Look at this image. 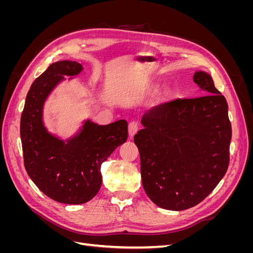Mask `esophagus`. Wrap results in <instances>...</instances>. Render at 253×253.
Wrapping results in <instances>:
<instances>
[{"label":"esophagus","instance_id":"1","mask_svg":"<svg viewBox=\"0 0 253 253\" xmlns=\"http://www.w3.org/2000/svg\"><path fill=\"white\" fill-rule=\"evenodd\" d=\"M138 129H139L138 122H137V121L129 122V124H128V135H129V137H133L137 133V131H138Z\"/></svg>","mask_w":253,"mask_h":253}]
</instances>
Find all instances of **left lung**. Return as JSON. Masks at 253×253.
Here are the masks:
<instances>
[{
	"label": "left lung",
	"mask_w": 253,
	"mask_h": 253,
	"mask_svg": "<svg viewBox=\"0 0 253 253\" xmlns=\"http://www.w3.org/2000/svg\"><path fill=\"white\" fill-rule=\"evenodd\" d=\"M193 81L206 96L159 104L143 115L134 136L140 154L142 186L160 208L180 211L203 202L229 166L232 128L226 98L211 76Z\"/></svg>",
	"instance_id": "8db88e82"
}]
</instances>
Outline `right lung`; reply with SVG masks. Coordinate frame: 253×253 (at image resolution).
<instances>
[{
    "mask_svg": "<svg viewBox=\"0 0 253 253\" xmlns=\"http://www.w3.org/2000/svg\"><path fill=\"white\" fill-rule=\"evenodd\" d=\"M82 71L76 61L52 63L30 86L21 116L20 134L27 174L51 200L68 205L90 201L101 187L100 167L127 138V122L98 126L87 120L80 133L64 142L43 126L45 99L63 76Z\"/></svg>",
    "mask_w": 253,
    "mask_h": 253,
    "instance_id": "obj_1",
    "label": "right lung"
}]
</instances>
